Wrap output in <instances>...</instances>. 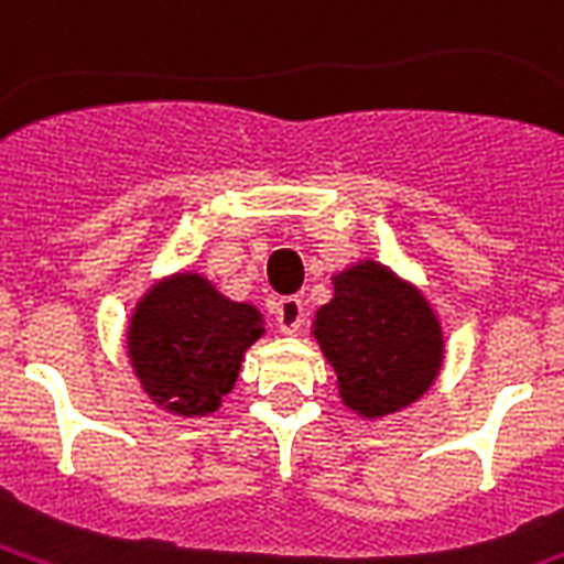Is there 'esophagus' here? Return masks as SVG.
<instances>
[{
	"instance_id": "34e87169",
	"label": "esophagus",
	"mask_w": 564,
	"mask_h": 564,
	"mask_svg": "<svg viewBox=\"0 0 564 564\" xmlns=\"http://www.w3.org/2000/svg\"><path fill=\"white\" fill-rule=\"evenodd\" d=\"M274 319L283 335H295L304 323V304L302 299H281L274 307Z\"/></svg>"
}]
</instances>
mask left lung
<instances>
[{
	"mask_svg": "<svg viewBox=\"0 0 564 564\" xmlns=\"http://www.w3.org/2000/svg\"><path fill=\"white\" fill-rule=\"evenodd\" d=\"M332 286L311 335L335 370L340 403L379 421L424 398L445 361V332L427 295L373 257L335 271Z\"/></svg>",
	"mask_w": 564,
	"mask_h": 564,
	"instance_id": "left-lung-1",
	"label": "left lung"
}]
</instances>
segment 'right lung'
<instances>
[{
  "mask_svg": "<svg viewBox=\"0 0 564 564\" xmlns=\"http://www.w3.org/2000/svg\"><path fill=\"white\" fill-rule=\"evenodd\" d=\"M262 335L257 304L232 302L203 271L178 269L133 304L124 344L133 377L158 410L203 419L220 410Z\"/></svg>",
  "mask_w": 564,
  "mask_h": 564,
  "instance_id": "add662e5",
  "label": "right lung"
}]
</instances>
